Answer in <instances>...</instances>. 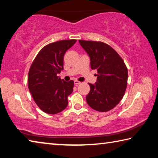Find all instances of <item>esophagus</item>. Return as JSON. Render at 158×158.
<instances>
[{"instance_id":"esophagus-1","label":"esophagus","mask_w":158,"mask_h":158,"mask_svg":"<svg viewBox=\"0 0 158 158\" xmlns=\"http://www.w3.org/2000/svg\"><path fill=\"white\" fill-rule=\"evenodd\" d=\"M74 85H79V84H81V82L77 81V80H75V81H74Z\"/></svg>"}]
</instances>
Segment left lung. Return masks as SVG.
<instances>
[{"mask_svg":"<svg viewBox=\"0 0 158 158\" xmlns=\"http://www.w3.org/2000/svg\"><path fill=\"white\" fill-rule=\"evenodd\" d=\"M88 53L90 68L98 71L97 81L89 84L90 90L86 102L100 112L114 108L123 97L127 87L128 72L121 56L113 48L102 42L79 40Z\"/></svg>","mask_w":158,"mask_h":158,"instance_id":"left-lung-1","label":"left lung"}]
</instances>
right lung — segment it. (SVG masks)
Instances as JSON below:
<instances>
[{
  "label": "right lung",
  "mask_w": 158,
  "mask_h": 158,
  "mask_svg": "<svg viewBox=\"0 0 158 158\" xmlns=\"http://www.w3.org/2000/svg\"><path fill=\"white\" fill-rule=\"evenodd\" d=\"M76 42L67 40L47 45L40 51L29 69V91L45 113L58 114L68 106V97L73 91L74 81H65L58 74L63 69L65 52Z\"/></svg>",
  "instance_id": "1"
}]
</instances>
